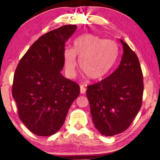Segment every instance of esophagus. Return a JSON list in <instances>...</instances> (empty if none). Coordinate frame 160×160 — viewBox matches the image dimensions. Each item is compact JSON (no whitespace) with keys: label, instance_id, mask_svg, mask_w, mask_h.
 Here are the masks:
<instances>
[{"label":"esophagus","instance_id":"34e87169","mask_svg":"<svg viewBox=\"0 0 160 160\" xmlns=\"http://www.w3.org/2000/svg\"><path fill=\"white\" fill-rule=\"evenodd\" d=\"M80 93L84 94L86 92V88L84 87L83 85H80Z\"/></svg>","mask_w":160,"mask_h":160}]
</instances>
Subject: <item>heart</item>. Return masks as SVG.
<instances>
[{
  "mask_svg": "<svg viewBox=\"0 0 160 160\" xmlns=\"http://www.w3.org/2000/svg\"><path fill=\"white\" fill-rule=\"evenodd\" d=\"M119 49L116 42L93 34L80 36L74 41L73 49L67 47L64 52V66L68 76L73 78L80 58L81 69L91 79L102 80L116 63Z\"/></svg>",
  "mask_w": 160,
  "mask_h": 160,
  "instance_id": "1",
  "label": "heart"
}]
</instances>
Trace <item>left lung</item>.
I'll use <instances>...</instances> for the list:
<instances>
[{
  "instance_id": "left-lung-1",
  "label": "left lung",
  "mask_w": 160,
  "mask_h": 160,
  "mask_svg": "<svg viewBox=\"0 0 160 160\" xmlns=\"http://www.w3.org/2000/svg\"><path fill=\"white\" fill-rule=\"evenodd\" d=\"M120 42L123 54L118 69L87 90L95 127L106 136L127 130L142 102L143 75L138 58L127 43Z\"/></svg>"
}]
</instances>
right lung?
I'll return each mask as SVG.
<instances>
[{"label": "right lung", "instance_id": "obj_1", "mask_svg": "<svg viewBox=\"0 0 160 160\" xmlns=\"http://www.w3.org/2000/svg\"><path fill=\"white\" fill-rule=\"evenodd\" d=\"M76 29V25H64L40 37L15 71L12 96L18 116L39 136H49L60 130L80 94L79 85L60 73L65 42Z\"/></svg>", "mask_w": 160, "mask_h": 160}]
</instances>
